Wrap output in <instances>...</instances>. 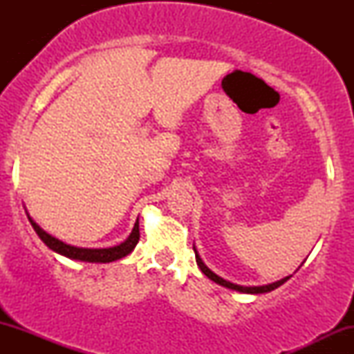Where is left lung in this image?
I'll return each mask as SVG.
<instances>
[{
  "label": "left lung",
  "instance_id": "left-lung-1",
  "mask_svg": "<svg viewBox=\"0 0 354 354\" xmlns=\"http://www.w3.org/2000/svg\"><path fill=\"white\" fill-rule=\"evenodd\" d=\"M193 250H194V246H193ZM194 254H196V263H198V266H200V270L203 271V273H205L206 276H208L209 279H213L214 283H218V284H221V286H225V288H230V290H236V291H239V293H251V295H259V293H270V291H273V290H276V288L278 286H281L283 283H286L288 279H290V276H286V278H283V279H279V281H276V283H271V284H266V286H239V284H234V283H230V281H226V279H223V278H219L218 274H214L213 271L209 270L208 266L205 265V263L201 261V258H200V254L196 253V250H194Z\"/></svg>",
  "mask_w": 354,
  "mask_h": 354
}]
</instances>
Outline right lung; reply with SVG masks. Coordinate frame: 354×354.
Here are the masks:
<instances>
[{"mask_svg":"<svg viewBox=\"0 0 354 354\" xmlns=\"http://www.w3.org/2000/svg\"><path fill=\"white\" fill-rule=\"evenodd\" d=\"M30 219L31 226H33L36 234H38L39 238H41V241L46 245L48 248H51L53 251H56V253L66 256V258H71V259H80V261H88V263H111V261H116V259H121L124 258L126 254L131 253L133 250H135V246L138 245V239H140V223H135V228H133L131 234H129L128 239H126L124 243H121V245L118 246H113V248H103V250H88V248H76V246H71V245H66V243L59 241V239L53 238L51 234H48L46 231H43L39 228L38 225L28 216Z\"/></svg>","mask_w":354,"mask_h":354,"instance_id":"1","label":"right lung"}]
</instances>
